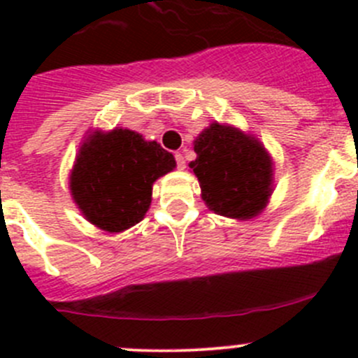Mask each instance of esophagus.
Segmentation results:
<instances>
[{"label": "esophagus", "mask_w": 358, "mask_h": 358, "mask_svg": "<svg viewBox=\"0 0 358 358\" xmlns=\"http://www.w3.org/2000/svg\"><path fill=\"white\" fill-rule=\"evenodd\" d=\"M175 159H176V166H178V169H185V157H183V154L176 152Z\"/></svg>", "instance_id": "obj_1"}]
</instances>
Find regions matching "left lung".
<instances>
[{
    "instance_id": "1",
    "label": "left lung",
    "mask_w": 358,
    "mask_h": 358,
    "mask_svg": "<svg viewBox=\"0 0 358 358\" xmlns=\"http://www.w3.org/2000/svg\"><path fill=\"white\" fill-rule=\"evenodd\" d=\"M194 152L189 168L209 211L246 222L266 208L273 194V159L252 133L215 121L194 140Z\"/></svg>"
}]
</instances>
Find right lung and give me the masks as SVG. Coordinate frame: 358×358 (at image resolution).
<instances>
[{
  "mask_svg": "<svg viewBox=\"0 0 358 358\" xmlns=\"http://www.w3.org/2000/svg\"><path fill=\"white\" fill-rule=\"evenodd\" d=\"M175 168L171 152L133 129H90L76 154L69 190L92 225L119 234L142 222L154 182Z\"/></svg>",
  "mask_w": 358,
  "mask_h": 358,
  "instance_id": "right-lung-1",
  "label": "right lung"
}]
</instances>
